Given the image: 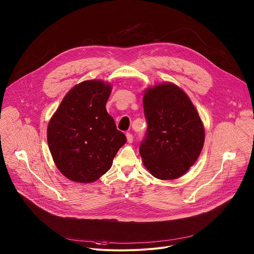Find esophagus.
Here are the masks:
<instances>
[{
    "label": "esophagus",
    "instance_id": "34e87169",
    "mask_svg": "<svg viewBox=\"0 0 254 254\" xmlns=\"http://www.w3.org/2000/svg\"><path fill=\"white\" fill-rule=\"evenodd\" d=\"M126 136H127V141L130 143V142H132V140H133V136H132V134L130 133V132H127V134H126Z\"/></svg>",
    "mask_w": 254,
    "mask_h": 254
}]
</instances>
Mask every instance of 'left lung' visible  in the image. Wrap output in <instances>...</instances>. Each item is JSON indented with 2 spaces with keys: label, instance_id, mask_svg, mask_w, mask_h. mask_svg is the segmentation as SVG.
Here are the masks:
<instances>
[{
  "label": "left lung",
  "instance_id": "obj_1",
  "mask_svg": "<svg viewBox=\"0 0 254 254\" xmlns=\"http://www.w3.org/2000/svg\"><path fill=\"white\" fill-rule=\"evenodd\" d=\"M148 122L139 154L157 179L175 180L197 161L205 141L201 118L186 92L172 82L150 86L142 98Z\"/></svg>",
  "mask_w": 254,
  "mask_h": 254
}]
</instances>
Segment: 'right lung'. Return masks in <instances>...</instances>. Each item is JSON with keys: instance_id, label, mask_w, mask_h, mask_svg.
Instances as JSON below:
<instances>
[{"instance_id": "add662e5", "label": "right lung", "mask_w": 254, "mask_h": 254, "mask_svg": "<svg viewBox=\"0 0 254 254\" xmlns=\"http://www.w3.org/2000/svg\"><path fill=\"white\" fill-rule=\"evenodd\" d=\"M113 85L85 80L72 87L49 121L47 141L60 173L77 183H92L112 168L127 142L107 114Z\"/></svg>"}]
</instances>
